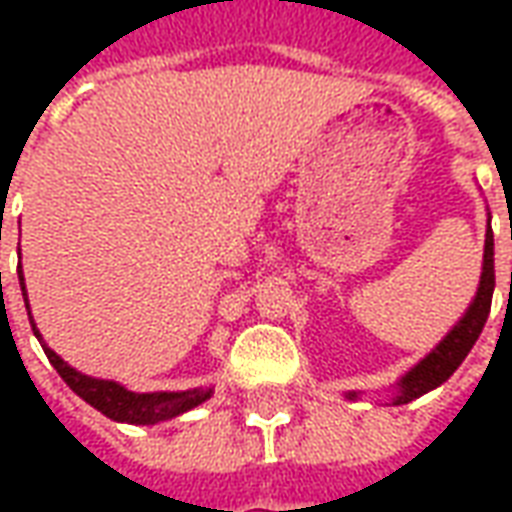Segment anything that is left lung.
I'll return each mask as SVG.
<instances>
[{"mask_svg":"<svg viewBox=\"0 0 512 512\" xmlns=\"http://www.w3.org/2000/svg\"><path fill=\"white\" fill-rule=\"evenodd\" d=\"M512 235V230H510ZM491 299H494V230H491V216H488V227H485V252H483V274H480V285L469 307L463 312L458 323L450 332L444 334L436 348H430V354L419 359L417 365L408 370L406 376H400L392 392V406H403L417 397L428 395L430 389L441 386L447 378L461 367V362L469 356L472 345L483 332L488 312H491ZM348 400H356L359 392H345Z\"/></svg>","mask_w":512,"mask_h":512,"instance_id":"left-lung-1","label":"left lung"}]
</instances>
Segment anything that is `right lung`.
<instances>
[{"label":"right lung","instance_id":"1","mask_svg":"<svg viewBox=\"0 0 512 512\" xmlns=\"http://www.w3.org/2000/svg\"><path fill=\"white\" fill-rule=\"evenodd\" d=\"M18 282H21L27 315H32V312H29L27 285H24L21 266H18ZM29 323H32V332H35V337L40 340L43 351L49 356V362L54 365V370L62 376V381L71 386L73 392L82 397V400H87L90 406L98 408L104 417L115 419V422H128V425H156V422L175 419L180 417V414L191 411V408H197L200 403H205V400H211V386H197V389H183V392H131V389H126L123 384H117V381L84 376L76 367L68 365L62 356H57L51 351L32 318H29Z\"/></svg>","mask_w":512,"mask_h":512}]
</instances>
